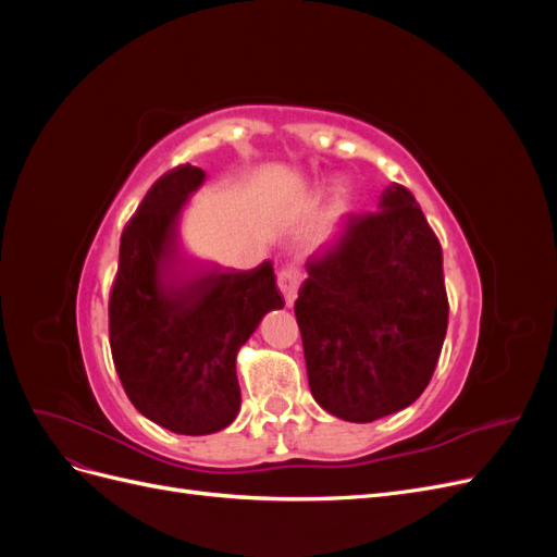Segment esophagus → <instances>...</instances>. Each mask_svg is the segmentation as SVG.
<instances>
[{
    "instance_id": "obj_1",
    "label": "esophagus",
    "mask_w": 557,
    "mask_h": 557,
    "mask_svg": "<svg viewBox=\"0 0 557 557\" xmlns=\"http://www.w3.org/2000/svg\"><path fill=\"white\" fill-rule=\"evenodd\" d=\"M299 283H301V269L297 262H285L281 269H278V288L285 297V305H293L295 297H297V290H299Z\"/></svg>"
}]
</instances>
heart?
I'll list each match as a JSON object with an SVG mask.
<instances>
[{
    "label": "heart",
    "mask_w": 557,
    "mask_h": 557,
    "mask_svg": "<svg viewBox=\"0 0 557 557\" xmlns=\"http://www.w3.org/2000/svg\"><path fill=\"white\" fill-rule=\"evenodd\" d=\"M350 201H352V195H350L348 185L336 183L334 188L330 190V199H327V207H325V213H323V234H325V237H330V234H334V230L342 225V221L350 211Z\"/></svg>",
    "instance_id": "obj_1"
}]
</instances>
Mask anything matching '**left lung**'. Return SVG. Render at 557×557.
I'll return each mask as SVG.
<instances>
[{
  "mask_svg": "<svg viewBox=\"0 0 557 557\" xmlns=\"http://www.w3.org/2000/svg\"><path fill=\"white\" fill-rule=\"evenodd\" d=\"M307 274L295 315L313 399L350 423L413 404L448 327L442 246L416 197L393 183Z\"/></svg>",
  "mask_w": 557,
  "mask_h": 557,
  "instance_id": "1",
  "label": "left lung"
}]
</instances>
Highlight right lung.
<instances>
[{
  "instance_id": "1",
  "label": "right lung",
  "mask_w": 557,
  "mask_h": 557,
  "mask_svg": "<svg viewBox=\"0 0 557 557\" xmlns=\"http://www.w3.org/2000/svg\"><path fill=\"white\" fill-rule=\"evenodd\" d=\"M205 176L181 164L153 183L123 230L109 297L111 356L129 401L190 436L237 418V352L283 307L272 262L234 272L181 258L178 215Z\"/></svg>"
}]
</instances>
